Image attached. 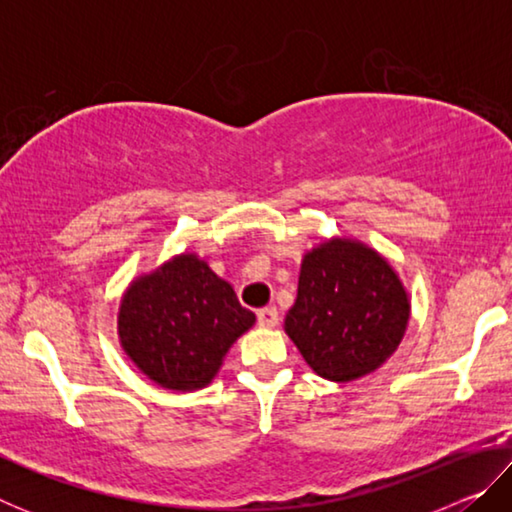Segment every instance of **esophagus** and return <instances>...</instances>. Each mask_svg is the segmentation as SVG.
I'll return each mask as SVG.
<instances>
[{"label": "esophagus", "mask_w": 512, "mask_h": 512, "mask_svg": "<svg viewBox=\"0 0 512 512\" xmlns=\"http://www.w3.org/2000/svg\"><path fill=\"white\" fill-rule=\"evenodd\" d=\"M277 320H280V314H277L275 307H264L257 311V323L262 327H275Z\"/></svg>", "instance_id": "1"}]
</instances>
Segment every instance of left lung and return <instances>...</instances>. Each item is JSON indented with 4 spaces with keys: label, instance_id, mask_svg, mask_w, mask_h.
<instances>
[{
    "label": "left lung",
    "instance_id": "1",
    "mask_svg": "<svg viewBox=\"0 0 512 512\" xmlns=\"http://www.w3.org/2000/svg\"><path fill=\"white\" fill-rule=\"evenodd\" d=\"M411 302L393 266L354 239H329L302 259L284 332L316 375L352 381L397 350Z\"/></svg>",
    "mask_w": 512,
    "mask_h": 512
}]
</instances>
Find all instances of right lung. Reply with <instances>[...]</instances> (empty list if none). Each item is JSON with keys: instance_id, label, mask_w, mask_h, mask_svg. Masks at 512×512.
<instances>
[{"instance_id": "1", "label": "right lung", "mask_w": 512, "mask_h": 512, "mask_svg": "<svg viewBox=\"0 0 512 512\" xmlns=\"http://www.w3.org/2000/svg\"><path fill=\"white\" fill-rule=\"evenodd\" d=\"M255 325L235 289L207 262L183 253L126 289L119 305V341L146 377L187 393L210 384L225 352Z\"/></svg>"}]
</instances>
